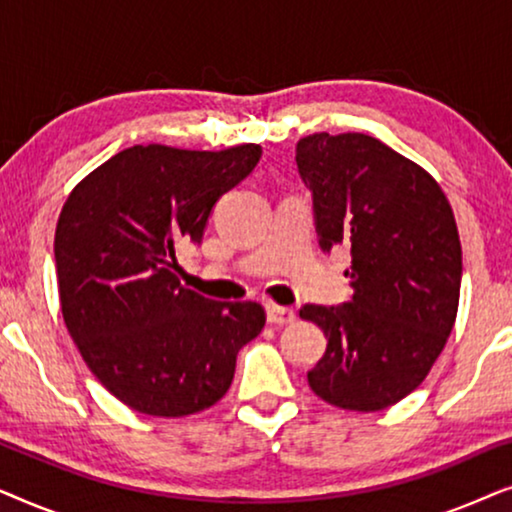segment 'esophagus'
<instances>
[{"instance_id":"obj_1","label":"esophagus","mask_w":512,"mask_h":512,"mask_svg":"<svg viewBox=\"0 0 512 512\" xmlns=\"http://www.w3.org/2000/svg\"><path fill=\"white\" fill-rule=\"evenodd\" d=\"M265 314H268V321L270 324H293L296 321V312L291 310V307H282V305H275V303H268L265 305Z\"/></svg>"}]
</instances>
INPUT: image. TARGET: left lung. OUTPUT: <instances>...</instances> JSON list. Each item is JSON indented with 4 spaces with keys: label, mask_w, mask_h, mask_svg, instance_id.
Instances as JSON below:
<instances>
[{
    "label": "left lung",
    "mask_w": 512,
    "mask_h": 512,
    "mask_svg": "<svg viewBox=\"0 0 512 512\" xmlns=\"http://www.w3.org/2000/svg\"><path fill=\"white\" fill-rule=\"evenodd\" d=\"M319 247H349L354 296L305 305L328 345L307 373L314 394L375 412L415 391L443 352L459 307L461 244L436 179L380 139L314 132L296 144Z\"/></svg>",
    "instance_id": "obj_1"
}]
</instances>
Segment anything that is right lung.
Here are the masks:
<instances>
[{
	"label": "right lung",
	"mask_w": 512,
	"mask_h": 512,
	"mask_svg": "<svg viewBox=\"0 0 512 512\" xmlns=\"http://www.w3.org/2000/svg\"><path fill=\"white\" fill-rule=\"evenodd\" d=\"M261 146H130L69 195L55 230L62 317L93 375L128 408L184 417L226 396L237 352L265 326L258 303H216L177 277L214 205Z\"/></svg>",
	"instance_id": "add662e5"
}]
</instances>
